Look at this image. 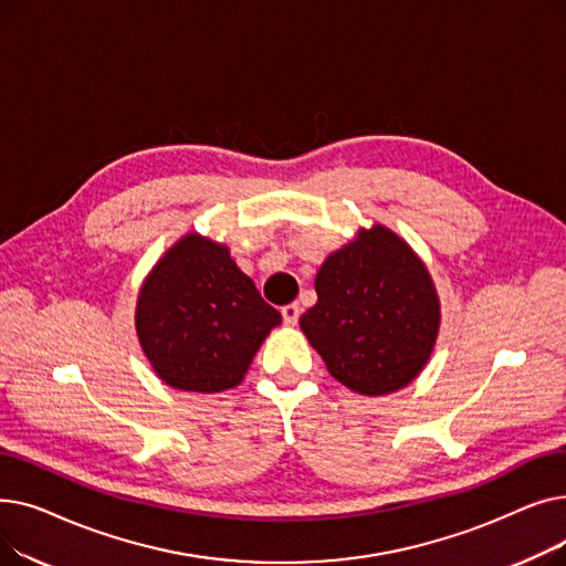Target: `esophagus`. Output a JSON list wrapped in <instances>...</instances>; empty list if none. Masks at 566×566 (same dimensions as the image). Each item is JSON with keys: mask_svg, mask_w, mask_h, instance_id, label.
<instances>
[{"mask_svg": "<svg viewBox=\"0 0 566 566\" xmlns=\"http://www.w3.org/2000/svg\"><path fill=\"white\" fill-rule=\"evenodd\" d=\"M282 318L286 325H295L301 318V305L298 303H291L286 307H282Z\"/></svg>", "mask_w": 566, "mask_h": 566, "instance_id": "obj_1", "label": "esophagus"}]
</instances>
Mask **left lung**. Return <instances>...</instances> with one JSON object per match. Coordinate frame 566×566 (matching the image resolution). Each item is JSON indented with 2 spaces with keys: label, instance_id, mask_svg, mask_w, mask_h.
Segmentation results:
<instances>
[{
  "label": "left lung",
  "instance_id": "1",
  "mask_svg": "<svg viewBox=\"0 0 566 566\" xmlns=\"http://www.w3.org/2000/svg\"><path fill=\"white\" fill-rule=\"evenodd\" d=\"M301 328L328 371L365 397L397 392L429 363L440 301L422 259L382 224L360 229L314 280Z\"/></svg>",
  "mask_w": 566,
  "mask_h": 566
}]
</instances>
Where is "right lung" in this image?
<instances>
[{
  "instance_id": "1",
  "label": "right lung",
  "mask_w": 566,
  "mask_h": 566,
  "mask_svg": "<svg viewBox=\"0 0 566 566\" xmlns=\"http://www.w3.org/2000/svg\"><path fill=\"white\" fill-rule=\"evenodd\" d=\"M282 316L227 245L186 233L139 289L135 331L160 380L213 395L235 388Z\"/></svg>"
}]
</instances>
